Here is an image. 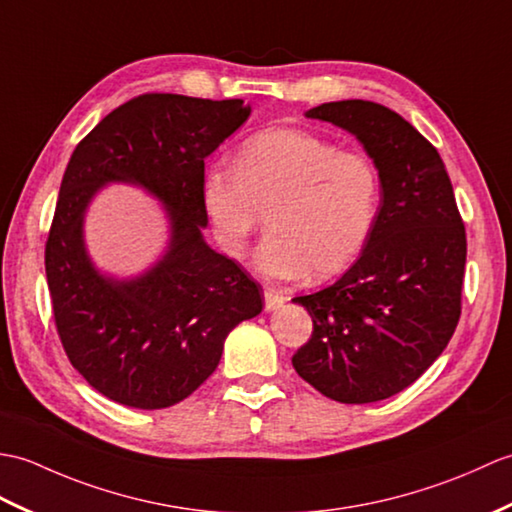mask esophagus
<instances>
[{"label": "esophagus", "instance_id": "1", "mask_svg": "<svg viewBox=\"0 0 512 512\" xmlns=\"http://www.w3.org/2000/svg\"><path fill=\"white\" fill-rule=\"evenodd\" d=\"M287 298L276 289H265V311H276Z\"/></svg>", "mask_w": 512, "mask_h": 512}]
</instances>
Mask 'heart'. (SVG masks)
<instances>
[{"mask_svg": "<svg viewBox=\"0 0 512 512\" xmlns=\"http://www.w3.org/2000/svg\"><path fill=\"white\" fill-rule=\"evenodd\" d=\"M201 206L214 241L241 258L263 223L269 234L258 265L271 278L298 280L313 271L335 276L355 263L379 217L381 177L368 155L339 151L300 129L260 131L238 146L232 170L201 177Z\"/></svg>", "mask_w": 512, "mask_h": 512, "instance_id": "b5f03b06", "label": "heart"}]
</instances>
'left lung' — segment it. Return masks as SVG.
<instances>
[{"mask_svg":"<svg viewBox=\"0 0 512 512\" xmlns=\"http://www.w3.org/2000/svg\"><path fill=\"white\" fill-rule=\"evenodd\" d=\"M306 118L342 127L381 177L368 245L335 285L298 295L313 333L293 368L339 403H374L412 385L447 348L462 311L467 234L438 151L370 100L324 102Z\"/></svg>","mask_w":512,"mask_h":512,"instance_id":"left-lung-1","label":"left lung"}]
</instances>
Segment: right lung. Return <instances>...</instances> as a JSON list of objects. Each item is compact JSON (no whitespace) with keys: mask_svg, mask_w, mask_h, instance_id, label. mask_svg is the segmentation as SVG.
<instances>
[{"mask_svg":"<svg viewBox=\"0 0 512 512\" xmlns=\"http://www.w3.org/2000/svg\"><path fill=\"white\" fill-rule=\"evenodd\" d=\"M241 98L142 94L78 142L45 241L56 333L72 366L120 405L162 410L219 366L236 324L263 311L260 285L203 241L206 157L249 118ZM109 180L151 191L167 206L171 241L146 275L102 277L86 256L82 219Z\"/></svg>","mask_w":512,"mask_h":512,"instance_id":"right-lung-1","label":"right lung"}]
</instances>
